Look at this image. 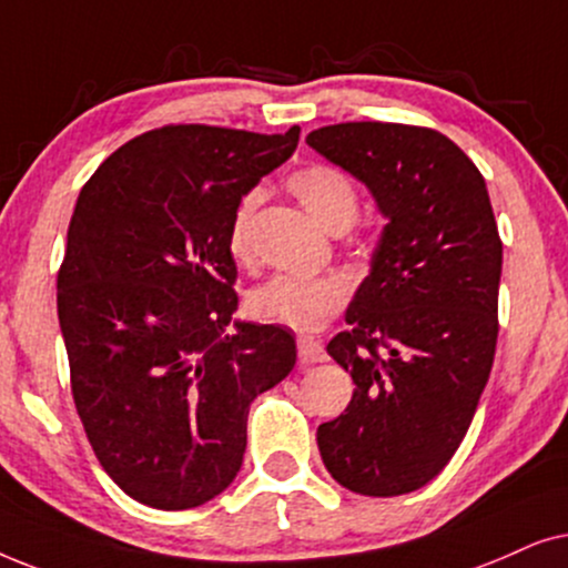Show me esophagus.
Listing matches in <instances>:
<instances>
[{
	"instance_id": "1",
	"label": "esophagus",
	"mask_w": 568,
	"mask_h": 568,
	"mask_svg": "<svg viewBox=\"0 0 568 568\" xmlns=\"http://www.w3.org/2000/svg\"><path fill=\"white\" fill-rule=\"evenodd\" d=\"M298 358L301 363H322L327 361V353L316 337H298Z\"/></svg>"
}]
</instances>
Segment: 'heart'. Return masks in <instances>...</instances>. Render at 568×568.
Wrapping results in <instances>:
<instances>
[{"label":"heart","instance_id":"b5f03b06","mask_svg":"<svg viewBox=\"0 0 568 568\" xmlns=\"http://www.w3.org/2000/svg\"><path fill=\"white\" fill-rule=\"evenodd\" d=\"M291 192L298 196L306 213L329 233H345L361 210L355 181L343 169L329 163H312L288 179ZM264 202L262 189H252L239 200L231 215L229 246L236 260L246 262L254 254V221ZM347 291L335 277L275 275L248 293L246 308L254 320L283 324L298 332L322 329L345 306Z\"/></svg>","mask_w":568,"mask_h":568}]
</instances>
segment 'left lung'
<instances>
[{
	"mask_svg": "<svg viewBox=\"0 0 568 568\" xmlns=\"http://www.w3.org/2000/svg\"><path fill=\"white\" fill-rule=\"evenodd\" d=\"M308 148L368 186L387 217L372 272L327 353L353 376L316 428L332 478L403 496L447 467L494 366L501 239L486 179L442 132L387 121L314 130Z\"/></svg>",
	"mask_w": 568,
	"mask_h": 568,
	"instance_id": "1",
	"label": "left lung"
}]
</instances>
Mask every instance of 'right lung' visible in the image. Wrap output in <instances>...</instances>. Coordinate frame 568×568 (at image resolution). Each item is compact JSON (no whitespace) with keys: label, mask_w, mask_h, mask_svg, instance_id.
Returning <instances> with one entry per match:
<instances>
[{"label":"right lung","mask_w":568,"mask_h":568,"mask_svg":"<svg viewBox=\"0 0 568 568\" xmlns=\"http://www.w3.org/2000/svg\"><path fill=\"white\" fill-rule=\"evenodd\" d=\"M301 126L169 124L105 158L78 196L57 275L59 327L88 442L134 501L181 511L231 486L248 405L296 366V337L233 322L231 215Z\"/></svg>","instance_id":"obj_1"}]
</instances>
